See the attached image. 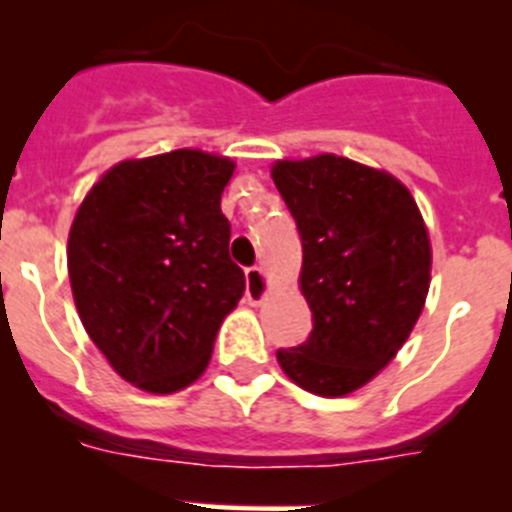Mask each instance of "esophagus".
<instances>
[{
    "label": "esophagus",
    "instance_id": "esophagus-1",
    "mask_svg": "<svg viewBox=\"0 0 512 512\" xmlns=\"http://www.w3.org/2000/svg\"><path fill=\"white\" fill-rule=\"evenodd\" d=\"M266 297V279L264 271L259 266H251L246 269V300L251 305H261V300Z\"/></svg>",
    "mask_w": 512,
    "mask_h": 512
}]
</instances>
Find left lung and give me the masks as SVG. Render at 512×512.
<instances>
[{
  "mask_svg": "<svg viewBox=\"0 0 512 512\" xmlns=\"http://www.w3.org/2000/svg\"><path fill=\"white\" fill-rule=\"evenodd\" d=\"M302 241L305 343L279 348L292 382L320 397L364 387L408 341L431 282V243L395 176L341 156L271 169Z\"/></svg>",
  "mask_w": 512,
  "mask_h": 512,
  "instance_id": "obj_1",
  "label": "left lung"
}]
</instances>
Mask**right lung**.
Returning a JSON list of instances; mask_svg holds the SVG:
<instances>
[{
  "label": "right lung",
  "mask_w": 512,
  "mask_h": 512,
  "mask_svg": "<svg viewBox=\"0 0 512 512\" xmlns=\"http://www.w3.org/2000/svg\"><path fill=\"white\" fill-rule=\"evenodd\" d=\"M230 158L202 151L122 161L81 202L69 235L76 310L117 374L156 395L205 372L246 274L220 210Z\"/></svg>",
  "instance_id": "right-lung-1"
}]
</instances>
